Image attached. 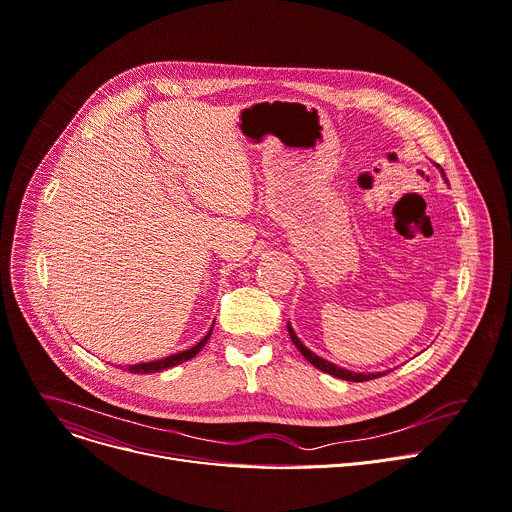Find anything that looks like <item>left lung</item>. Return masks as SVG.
<instances>
[{
  "mask_svg": "<svg viewBox=\"0 0 512 512\" xmlns=\"http://www.w3.org/2000/svg\"><path fill=\"white\" fill-rule=\"evenodd\" d=\"M441 171H443V169H441ZM288 333H290L294 345L298 347V351H300L314 367H318L320 371H324V374H331V376H335V378H339V380H347V382H367V380H374V378L384 376V374H355V371H349V369H345V367H339V365H335V363H331V361H327V359L318 357V355L312 353L308 347H304V343L296 337V333L292 331L290 324H288Z\"/></svg>",
  "mask_w": 512,
  "mask_h": 512,
  "instance_id": "8db88e82",
  "label": "left lung"
}]
</instances>
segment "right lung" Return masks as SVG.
<instances>
[{
    "instance_id": "obj_1",
    "label": "right lung",
    "mask_w": 512,
    "mask_h": 512,
    "mask_svg": "<svg viewBox=\"0 0 512 512\" xmlns=\"http://www.w3.org/2000/svg\"><path fill=\"white\" fill-rule=\"evenodd\" d=\"M212 327H214V324H212ZM212 327H210L208 335H206L198 345H194L192 349H185V351L173 353V355H169V357H165V359H157V361H149V363L126 365L124 369L130 371V374H157V371H163V369H169V367H175V365H179V363H183V361H188V359L196 357V355L204 349V345L208 343V339H210V335H212Z\"/></svg>"
}]
</instances>
